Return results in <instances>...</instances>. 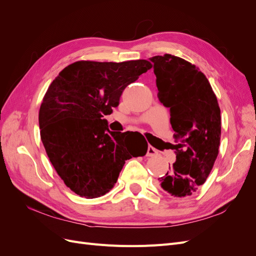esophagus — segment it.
Instances as JSON below:
<instances>
[{"mask_svg": "<svg viewBox=\"0 0 256 256\" xmlns=\"http://www.w3.org/2000/svg\"><path fill=\"white\" fill-rule=\"evenodd\" d=\"M147 157H154L158 154V150L156 148H154L152 146H148V148H147Z\"/></svg>", "mask_w": 256, "mask_h": 256, "instance_id": "34e87169", "label": "esophagus"}]
</instances>
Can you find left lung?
<instances>
[{"mask_svg":"<svg viewBox=\"0 0 256 256\" xmlns=\"http://www.w3.org/2000/svg\"><path fill=\"white\" fill-rule=\"evenodd\" d=\"M150 60L157 78L158 98L171 114L176 142V161L158 180L170 194L191 196L206 182L219 154L218 100L205 74L189 62L171 54Z\"/></svg>","mask_w":256,"mask_h":256,"instance_id":"1","label":"left lung"}]
</instances>
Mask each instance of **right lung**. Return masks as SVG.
Returning a JSON list of instances; mask_svg holds the SVG:
<instances>
[{"instance_id": "add662e5", "label": "right lung", "mask_w": 256, "mask_h": 256, "mask_svg": "<svg viewBox=\"0 0 256 256\" xmlns=\"http://www.w3.org/2000/svg\"><path fill=\"white\" fill-rule=\"evenodd\" d=\"M152 66L146 60H79L50 84L38 116L40 138L56 171L78 196L106 194L125 161L141 156L130 150L128 132L110 131L104 116L112 113L122 90Z\"/></svg>"}]
</instances>
